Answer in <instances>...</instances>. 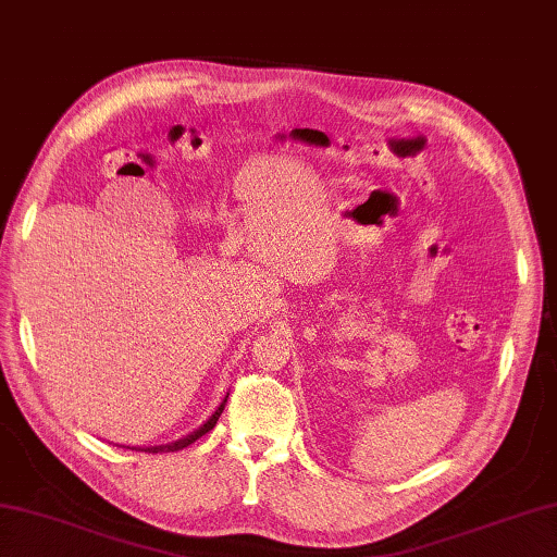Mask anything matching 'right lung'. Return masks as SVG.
<instances>
[{
    "label": "right lung",
    "mask_w": 557,
    "mask_h": 557,
    "mask_svg": "<svg viewBox=\"0 0 557 557\" xmlns=\"http://www.w3.org/2000/svg\"><path fill=\"white\" fill-rule=\"evenodd\" d=\"M225 403H227V397L223 403L218 405V409L215 412L208 417V422H203L201 426L196 429V432H191L188 436H184V438H180V442H172V444H162V446H148V448H143L145 454H174V450H182V448H186V446H191L196 438H201L203 434H208L211 432V429L218 424V419H220V414H223V409H225Z\"/></svg>",
    "instance_id": "1"
}]
</instances>
